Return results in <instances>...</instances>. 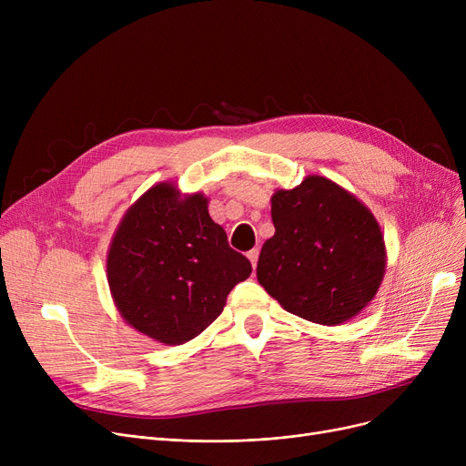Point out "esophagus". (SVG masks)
<instances>
[{"mask_svg":"<svg viewBox=\"0 0 466 466\" xmlns=\"http://www.w3.org/2000/svg\"><path fill=\"white\" fill-rule=\"evenodd\" d=\"M248 258L251 260L253 268H257V262H258V249H257V248H255V249H251V251L248 253Z\"/></svg>","mask_w":466,"mask_h":466,"instance_id":"34e87169","label":"esophagus"}]
</instances>
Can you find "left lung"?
Masks as SVG:
<instances>
[{
    "label": "left lung",
    "instance_id": "1",
    "mask_svg": "<svg viewBox=\"0 0 466 466\" xmlns=\"http://www.w3.org/2000/svg\"><path fill=\"white\" fill-rule=\"evenodd\" d=\"M276 234L260 249L257 278L289 313L339 325L369 304L385 272L374 215L330 179L311 176L272 196Z\"/></svg>",
    "mask_w": 466,
    "mask_h": 466
}]
</instances>
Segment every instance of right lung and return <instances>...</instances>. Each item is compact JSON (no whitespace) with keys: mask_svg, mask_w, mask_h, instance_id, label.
Masks as SVG:
<instances>
[{"mask_svg":"<svg viewBox=\"0 0 466 466\" xmlns=\"http://www.w3.org/2000/svg\"><path fill=\"white\" fill-rule=\"evenodd\" d=\"M169 183L147 190L111 241L107 279L115 304L136 330L179 346L206 330L251 262L228 246L208 200H181Z\"/></svg>","mask_w":466,"mask_h":466,"instance_id":"add662e5","label":"right lung"}]
</instances>
